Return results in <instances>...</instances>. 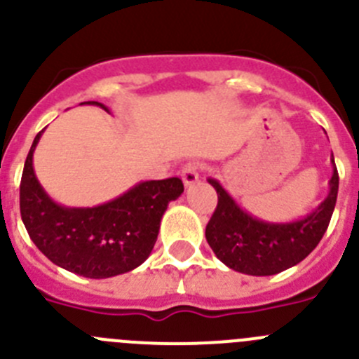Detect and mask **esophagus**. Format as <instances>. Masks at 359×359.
I'll return each mask as SVG.
<instances>
[{
  "label": "esophagus",
  "mask_w": 359,
  "mask_h": 359,
  "mask_svg": "<svg viewBox=\"0 0 359 359\" xmlns=\"http://www.w3.org/2000/svg\"><path fill=\"white\" fill-rule=\"evenodd\" d=\"M201 177V165L197 162H189L183 165L182 169V180L183 183H185V187L189 189V187L196 185L197 182H199Z\"/></svg>",
  "instance_id": "esophagus-1"
}]
</instances>
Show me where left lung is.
<instances>
[{
    "label": "left lung",
    "instance_id": "1",
    "mask_svg": "<svg viewBox=\"0 0 359 359\" xmlns=\"http://www.w3.org/2000/svg\"><path fill=\"white\" fill-rule=\"evenodd\" d=\"M333 156V155H331ZM330 194L320 206L305 218L289 224L257 220L241 210L217 180H208L217 190L218 204L206 225V240L218 259L234 271L254 276L276 275L302 262L330 225L339 194L335 160Z\"/></svg>",
    "mask_w": 359,
    "mask_h": 359
}]
</instances>
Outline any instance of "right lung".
Listing matches in <instances>:
<instances>
[{"label":"right lung","mask_w":359,"mask_h":359,"mask_svg":"<svg viewBox=\"0 0 359 359\" xmlns=\"http://www.w3.org/2000/svg\"><path fill=\"white\" fill-rule=\"evenodd\" d=\"M83 104L109 111L98 102ZM42 132L33 141L20 177V217L36 248L56 266L86 278H109L141 266L155 247L167 204L183 194L182 180L141 182L95 208L61 206L47 196L33 170V151Z\"/></svg>","instance_id":"1"}]
</instances>
